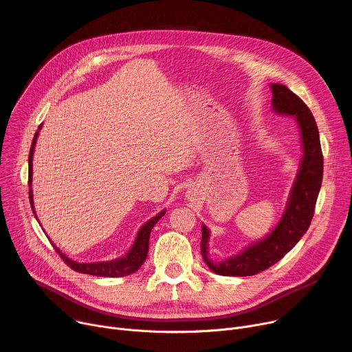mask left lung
<instances>
[{
    "mask_svg": "<svg viewBox=\"0 0 352 352\" xmlns=\"http://www.w3.org/2000/svg\"><path fill=\"white\" fill-rule=\"evenodd\" d=\"M270 87L273 91V110L278 114L295 117L299 125L304 156L300 160L285 212L266 238L249 245L235 256L221 262H213L209 258L208 250L210 232L205 224L202 226L200 252L209 269L220 276H254L273 266L283 259L307 232L315 213L323 178V155L316 121L308 106L287 86L273 83Z\"/></svg>",
    "mask_w": 352,
    "mask_h": 352,
    "instance_id": "left-lung-1",
    "label": "left lung"
}]
</instances>
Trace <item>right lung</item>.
<instances>
[{
    "label": "right lung",
    "instance_id": "1",
    "mask_svg": "<svg viewBox=\"0 0 352 352\" xmlns=\"http://www.w3.org/2000/svg\"><path fill=\"white\" fill-rule=\"evenodd\" d=\"M41 125L38 126L37 132L34 133L32 146H30V152H29V199H30V206L32 210L36 216L34 212V206H33V193H32V160H33V152H34V146H36V139L38 135ZM166 214V210L160 212L157 216H155L153 219H150L147 223H144L136 239L132 245V248L129 249V252L116 261H109V262H96V263H78L72 259H69L68 256H65L61 250L53 245L56 248V252H58V255L61 256V259L75 272L78 273H85V274H91V276H97V277H124L128 274L135 273L146 261L147 256V250H148V238H150V232H152V228L155 227V224Z\"/></svg>",
    "mask_w": 352,
    "mask_h": 352
}]
</instances>
